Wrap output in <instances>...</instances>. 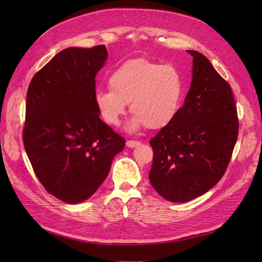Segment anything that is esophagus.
Instances as JSON below:
<instances>
[{
	"label": "esophagus",
	"mask_w": 262,
	"mask_h": 262,
	"mask_svg": "<svg viewBox=\"0 0 262 262\" xmlns=\"http://www.w3.org/2000/svg\"><path fill=\"white\" fill-rule=\"evenodd\" d=\"M126 145L128 147H130V148H134V147L140 146L141 145V142L140 141H132V140H129V141L126 142Z\"/></svg>",
	"instance_id": "obj_1"
}]
</instances>
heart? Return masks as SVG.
I'll list each match as a JSON object with an SVG mask.
<instances>
[{"label":"heart","instance_id":"b5f03b06","mask_svg":"<svg viewBox=\"0 0 262 262\" xmlns=\"http://www.w3.org/2000/svg\"><path fill=\"white\" fill-rule=\"evenodd\" d=\"M110 90H98L94 103L105 124L117 126L129 103L134 115L129 128L144 125L161 129L177 117L185 99L186 83L180 70L146 58L129 59L109 75Z\"/></svg>","mask_w":262,"mask_h":262}]
</instances>
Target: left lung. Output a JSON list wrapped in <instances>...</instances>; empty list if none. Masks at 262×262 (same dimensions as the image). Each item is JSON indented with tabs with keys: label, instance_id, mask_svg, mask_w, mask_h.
<instances>
[{
	"label": "left lung",
	"instance_id": "8db88e82",
	"mask_svg": "<svg viewBox=\"0 0 262 262\" xmlns=\"http://www.w3.org/2000/svg\"><path fill=\"white\" fill-rule=\"evenodd\" d=\"M192 56V80L177 117L149 144V182L164 199L187 203L219 182L238 135L236 104L227 81L203 54Z\"/></svg>",
	"mask_w": 262,
	"mask_h": 262
}]
</instances>
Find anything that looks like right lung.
<instances>
[{
	"label": "right lung",
	"instance_id": "obj_1",
	"mask_svg": "<svg viewBox=\"0 0 262 262\" xmlns=\"http://www.w3.org/2000/svg\"><path fill=\"white\" fill-rule=\"evenodd\" d=\"M107 57L104 45L66 48L28 88L25 149L47 192L68 204L90 198L125 147L94 103L96 75Z\"/></svg>",
	"mask_w": 262,
	"mask_h": 262
}]
</instances>
